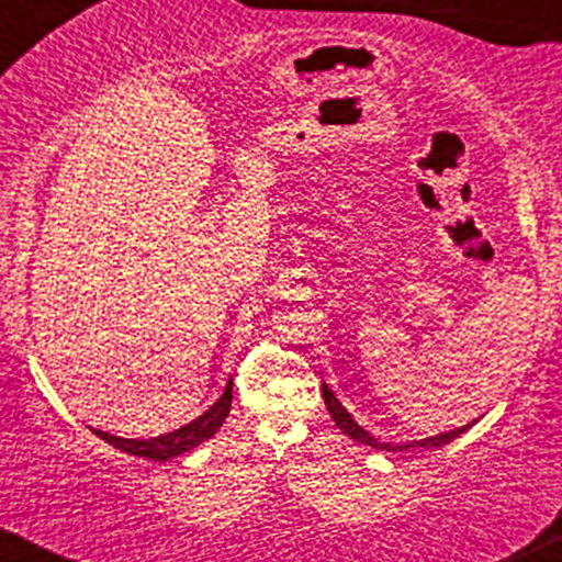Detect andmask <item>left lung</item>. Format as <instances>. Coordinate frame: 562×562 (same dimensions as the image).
Returning a JSON list of instances; mask_svg holds the SVG:
<instances>
[{
  "label": "left lung",
  "mask_w": 562,
  "mask_h": 562,
  "mask_svg": "<svg viewBox=\"0 0 562 562\" xmlns=\"http://www.w3.org/2000/svg\"><path fill=\"white\" fill-rule=\"evenodd\" d=\"M322 396H325V404H327V412H330V417L335 420V425H338L340 430H344L346 436H351L353 441H362L367 443V447L372 449H380V451H406V449H417V447H443V443H449L451 438H457L460 434H465V430L470 428V425H462V428H454L449 430V434H438V436H430V438H420V441H409V443H380L375 436H370L367 430L359 425L357 420H353L351 415H348V409H344V404L335 398V393L327 389V383H322Z\"/></svg>",
  "instance_id": "8db88e82"
}]
</instances>
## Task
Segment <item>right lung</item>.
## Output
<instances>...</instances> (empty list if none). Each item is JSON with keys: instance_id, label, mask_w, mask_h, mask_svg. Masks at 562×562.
I'll list each match as a JSON object with an SVG mask.
<instances>
[{"instance_id": "add662e5", "label": "right lung", "mask_w": 562, "mask_h": 562, "mask_svg": "<svg viewBox=\"0 0 562 562\" xmlns=\"http://www.w3.org/2000/svg\"><path fill=\"white\" fill-rule=\"evenodd\" d=\"M229 406H232V380L227 383V389H224L222 396L216 398V404H211L203 415L195 417L192 423L182 425V428L171 430V434H164L156 438H121V436L105 434V430H94V434L100 436L102 441L111 443V447L126 451V454L166 462L171 460V457L195 449L198 443L209 441V438L222 428V423L227 420Z\"/></svg>"}]
</instances>
